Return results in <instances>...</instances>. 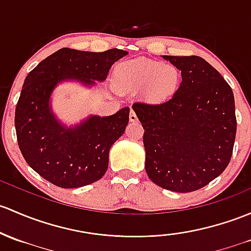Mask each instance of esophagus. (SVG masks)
<instances>
[{
	"mask_svg": "<svg viewBox=\"0 0 251 251\" xmlns=\"http://www.w3.org/2000/svg\"><path fill=\"white\" fill-rule=\"evenodd\" d=\"M138 120V118H137L136 113H134V110L131 109V113H130V121H137Z\"/></svg>",
	"mask_w": 251,
	"mask_h": 251,
	"instance_id": "34e87169",
	"label": "esophagus"
}]
</instances>
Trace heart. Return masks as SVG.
Listing matches in <instances>:
<instances>
[{
  "label": "heart",
  "instance_id": "b5f03b06",
  "mask_svg": "<svg viewBox=\"0 0 251 251\" xmlns=\"http://www.w3.org/2000/svg\"><path fill=\"white\" fill-rule=\"evenodd\" d=\"M119 85L130 90H139L148 100L161 101L170 97L179 84V72L172 65L155 61L125 62L117 68Z\"/></svg>",
  "mask_w": 251,
  "mask_h": 251
}]
</instances>
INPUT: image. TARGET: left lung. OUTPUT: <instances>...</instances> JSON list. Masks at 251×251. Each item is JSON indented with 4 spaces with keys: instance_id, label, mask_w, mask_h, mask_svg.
Segmentation results:
<instances>
[{
    "instance_id": "1",
    "label": "left lung",
    "mask_w": 251,
    "mask_h": 251,
    "mask_svg": "<svg viewBox=\"0 0 251 251\" xmlns=\"http://www.w3.org/2000/svg\"><path fill=\"white\" fill-rule=\"evenodd\" d=\"M163 59L181 71L178 90L160 103L132 105L144 128L146 171L161 188L196 191L230 163L237 131L233 92L202 57Z\"/></svg>"
}]
</instances>
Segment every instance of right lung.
Segmentation results:
<instances>
[{
	"label": "right lung",
	"mask_w": 251,
	"mask_h": 251,
	"mask_svg": "<svg viewBox=\"0 0 251 251\" xmlns=\"http://www.w3.org/2000/svg\"><path fill=\"white\" fill-rule=\"evenodd\" d=\"M128 52H102L62 48L39 62L24 81L15 107V131L20 151L33 171L54 185L80 188L100 180L108 168L109 149L125 132L130 108L110 117H90L66 128L49 108L51 91L65 79L86 85L103 81L114 62Z\"/></svg>",
	"instance_id": "right-lung-1"
}]
</instances>
